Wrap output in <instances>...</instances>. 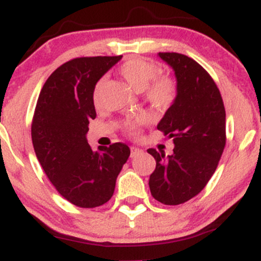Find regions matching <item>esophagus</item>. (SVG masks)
Segmentation results:
<instances>
[{
  "mask_svg": "<svg viewBox=\"0 0 261 261\" xmlns=\"http://www.w3.org/2000/svg\"><path fill=\"white\" fill-rule=\"evenodd\" d=\"M130 149H131V157H136V155L142 153V149L136 147V146H131Z\"/></svg>",
  "mask_w": 261,
  "mask_h": 261,
  "instance_id": "esophagus-1",
  "label": "esophagus"
}]
</instances>
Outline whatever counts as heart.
<instances>
[{
    "instance_id": "heart-1",
    "label": "heart",
    "mask_w": 261,
    "mask_h": 261,
    "mask_svg": "<svg viewBox=\"0 0 261 261\" xmlns=\"http://www.w3.org/2000/svg\"><path fill=\"white\" fill-rule=\"evenodd\" d=\"M120 74L127 81L136 92H146V98L155 108H167L175 97L174 82L169 77H155L157 67L154 64L140 58L128 59L120 67ZM104 80L97 82L93 91V103L95 107L101 106ZM139 120L127 122V127L134 130L135 124Z\"/></svg>"
}]
</instances>
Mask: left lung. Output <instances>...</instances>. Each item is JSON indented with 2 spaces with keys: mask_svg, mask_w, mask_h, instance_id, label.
<instances>
[{
  "mask_svg": "<svg viewBox=\"0 0 261 261\" xmlns=\"http://www.w3.org/2000/svg\"><path fill=\"white\" fill-rule=\"evenodd\" d=\"M174 71L176 95L157 128L174 142L173 153L147 149L155 160L149 190L164 205L196 196L217 168L226 145V112L216 83L195 60L158 53Z\"/></svg>",
  "mask_w": 261,
  "mask_h": 261,
  "instance_id": "obj_1",
  "label": "left lung"
}]
</instances>
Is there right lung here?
<instances>
[{
  "instance_id": "obj_1",
  "label": "right lung",
  "mask_w": 261,
  "mask_h": 261,
  "mask_svg": "<svg viewBox=\"0 0 261 261\" xmlns=\"http://www.w3.org/2000/svg\"><path fill=\"white\" fill-rule=\"evenodd\" d=\"M122 56L79 58L61 65L39 94L32 140L39 163L56 190L73 205L92 208L109 201L130 148L121 142L92 151L88 125L95 118L93 91Z\"/></svg>"
}]
</instances>
